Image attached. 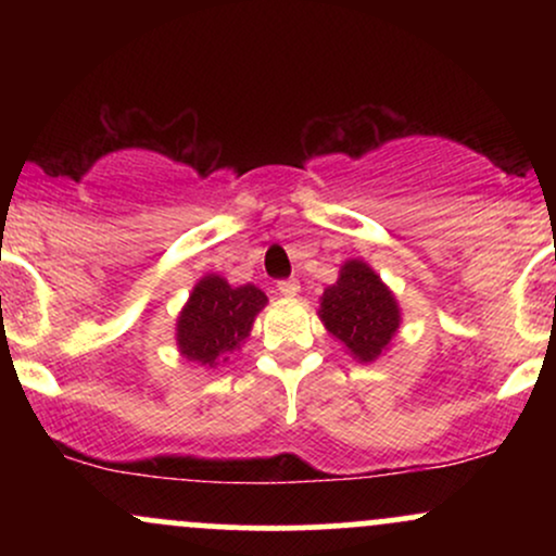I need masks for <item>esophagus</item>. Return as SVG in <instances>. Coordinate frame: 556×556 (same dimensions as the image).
Instances as JSON below:
<instances>
[{
  "label": "esophagus",
  "instance_id": "1",
  "mask_svg": "<svg viewBox=\"0 0 556 556\" xmlns=\"http://www.w3.org/2000/svg\"><path fill=\"white\" fill-rule=\"evenodd\" d=\"M277 290H279V295L292 298L300 292V282L298 279H282V282H277Z\"/></svg>",
  "mask_w": 556,
  "mask_h": 556
}]
</instances>
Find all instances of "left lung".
I'll return each instance as SVG.
<instances>
[{
  "label": "left lung",
  "instance_id": "left-lung-1",
  "mask_svg": "<svg viewBox=\"0 0 556 556\" xmlns=\"http://www.w3.org/2000/svg\"><path fill=\"white\" fill-rule=\"evenodd\" d=\"M318 316L363 363L379 358L400 327V308L392 292L363 261L342 266L337 285L324 290Z\"/></svg>",
  "mask_w": 556,
  "mask_h": 556
}]
</instances>
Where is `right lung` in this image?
Listing matches in <instances>:
<instances>
[{
  "label": "right lung",
  "mask_w": 556,
  "mask_h": 556,
  "mask_svg": "<svg viewBox=\"0 0 556 556\" xmlns=\"http://www.w3.org/2000/svg\"><path fill=\"white\" fill-rule=\"evenodd\" d=\"M266 295L253 285L229 287L225 279L203 277L177 321V344L188 361L216 368L225 355L240 348Z\"/></svg>",
  "instance_id": "obj_1"
}]
</instances>
